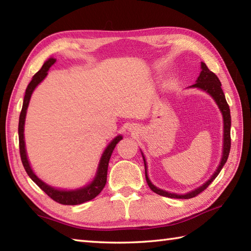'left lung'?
Returning a JSON list of instances; mask_svg holds the SVG:
<instances>
[{
  "label": "left lung",
  "instance_id": "left-lung-1",
  "mask_svg": "<svg viewBox=\"0 0 251 251\" xmlns=\"http://www.w3.org/2000/svg\"><path fill=\"white\" fill-rule=\"evenodd\" d=\"M192 87H197L201 88L202 90H205L208 94H209L212 98L215 99V101L217 102L218 106L222 112L223 115V124H225V140H223V155H222V159L221 163L218 167L217 172L214 174V176L207 181V182L201 185V188L196 189L195 191H192L188 194L184 195H178L175 193H168L166 191H163L161 189H157L156 186H154L151 181L149 180L148 175H147V164H146V159L143 157V162H145V167H146V179H147V183L149 185L154 193H156L158 195L162 196H166V197H170V199H192V197H195L199 195L200 193H201L202 191L206 190L208 188L212 181L216 179V177L219 173L221 172V169L225 166V164L227 161L228 157V153H230V149H231V114H230V106H228L226 100V96L223 90L221 88V82L219 81V78L216 75L214 72H211L208 67L205 65L204 62H201V72L200 74L199 78H197V82L195 84L192 85ZM143 156V155H142Z\"/></svg>",
  "mask_w": 251,
  "mask_h": 251
}]
</instances>
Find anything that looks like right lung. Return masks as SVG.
I'll return each mask as SVG.
<instances>
[{
  "label": "right lung",
  "instance_id": "right-lung-1",
  "mask_svg": "<svg viewBox=\"0 0 251 251\" xmlns=\"http://www.w3.org/2000/svg\"><path fill=\"white\" fill-rule=\"evenodd\" d=\"M55 62H56V59H54V58H50V59L47 60L43 65V67L41 68V70L34 74L33 77H32V79H31V82L28 85V87H26V89H25L24 104H23V109H21V112H20L19 125H18L20 157H21V162H23L24 167H25V172H26V174H28L29 177L33 180L34 182L37 184V186H39L40 189L43 190L51 200H54L55 201L59 202V204H61V205H78V204H82V202L88 201L90 200L95 199V197L103 190L104 185L106 183V175H108V166H109L110 157L112 155V152H113V150H114L116 143L119 142L123 137L117 136L116 138H114V139L112 140V142L108 146V148L105 149V151L103 152L102 156H101L98 172H97V175H96L95 180L89 185L85 186V188H83V189L75 190V191L56 190L54 188H51V186L45 184L43 181H41L39 178L36 177L34 173L32 172V169L30 167L29 162H28V158H26V154H25V140H24L25 119L26 109H28L29 101H30L32 93H33L34 88L37 86V84L41 83L45 78V76L47 75V71H49V69L52 65H54Z\"/></svg>",
  "mask_w": 251,
  "mask_h": 251
}]
</instances>
